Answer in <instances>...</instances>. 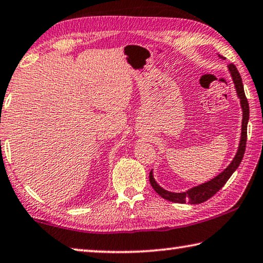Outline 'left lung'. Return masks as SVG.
<instances>
[{
    "mask_svg": "<svg viewBox=\"0 0 263 263\" xmlns=\"http://www.w3.org/2000/svg\"><path fill=\"white\" fill-rule=\"evenodd\" d=\"M219 57L223 58L222 55H219ZM229 70L231 72L232 79H233V83L235 85L236 93H238V97L240 99L241 108H242V127H241V140L239 143L238 152H236L235 157L233 158V161L231 162V164L227 166L221 174H219L217 177H214L213 179H211L204 184L192 187L190 190L185 192L177 193V192H170V191L164 190V189L161 187L160 185L156 183V180L154 179L153 171H150L149 180L154 190L156 191L162 198H164V199L169 201H172V203L184 204L186 203V201L190 204L204 203V201H206L208 199H210L211 197L216 195L223 185L226 184L227 180H229L231 176L233 175V172L238 169L241 161H242L245 150H246V142H247V123L249 120V106H248L247 98L245 96L242 79H241L239 71L236 70V67L233 65V64H230Z\"/></svg>",
    "mask_w": 263,
    "mask_h": 263,
    "instance_id": "8db88e82",
    "label": "left lung"
}]
</instances>
